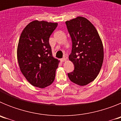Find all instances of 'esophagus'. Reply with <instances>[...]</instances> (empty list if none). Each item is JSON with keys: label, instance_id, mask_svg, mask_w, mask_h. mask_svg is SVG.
<instances>
[{"label": "esophagus", "instance_id": "34e87169", "mask_svg": "<svg viewBox=\"0 0 121 121\" xmlns=\"http://www.w3.org/2000/svg\"><path fill=\"white\" fill-rule=\"evenodd\" d=\"M61 62H65L66 60H67V58H65V57H64V58L61 59Z\"/></svg>", "mask_w": 121, "mask_h": 121}]
</instances>
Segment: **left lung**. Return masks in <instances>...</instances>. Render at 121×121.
I'll list each match as a JSON object with an SVG mask.
<instances>
[{
  "label": "left lung",
  "mask_w": 121,
  "mask_h": 121,
  "mask_svg": "<svg viewBox=\"0 0 121 121\" xmlns=\"http://www.w3.org/2000/svg\"><path fill=\"white\" fill-rule=\"evenodd\" d=\"M72 41L69 59L74 70L68 73L70 81L78 85H86L96 79L102 67L104 48L99 35L88 19L78 17L65 22Z\"/></svg>",
  "instance_id": "obj_1"
}]
</instances>
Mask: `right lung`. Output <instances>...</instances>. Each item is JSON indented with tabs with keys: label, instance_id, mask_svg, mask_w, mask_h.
<instances>
[{
	"label": "right lung",
	"instance_id": "add662e5",
	"mask_svg": "<svg viewBox=\"0 0 121 121\" xmlns=\"http://www.w3.org/2000/svg\"><path fill=\"white\" fill-rule=\"evenodd\" d=\"M57 23L35 21L23 29L17 47L21 72L33 86L43 88L55 78L59 60L52 56L49 38Z\"/></svg>",
	"mask_w": 121,
	"mask_h": 121
}]
</instances>
